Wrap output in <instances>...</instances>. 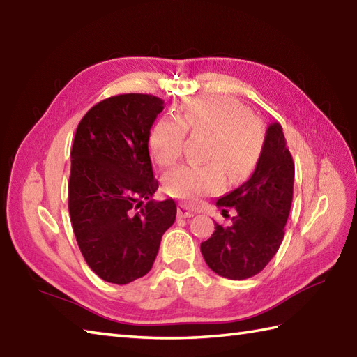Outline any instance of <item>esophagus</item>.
<instances>
[{
	"label": "esophagus",
	"instance_id": "obj_1",
	"mask_svg": "<svg viewBox=\"0 0 357 357\" xmlns=\"http://www.w3.org/2000/svg\"><path fill=\"white\" fill-rule=\"evenodd\" d=\"M195 215V211L189 208L186 204H180L178 206V217L180 218H189V217H194Z\"/></svg>",
	"mask_w": 357,
	"mask_h": 357
}]
</instances>
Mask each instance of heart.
<instances>
[{"instance_id":"1","label":"heart","mask_w":357,"mask_h":357,"mask_svg":"<svg viewBox=\"0 0 357 357\" xmlns=\"http://www.w3.org/2000/svg\"><path fill=\"white\" fill-rule=\"evenodd\" d=\"M185 132L208 134L204 158L209 163H186L163 177L169 195L185 202L221 191L226 174L238 180L253 169L264 145V130L241 102L229 96H202L188 100L171 117L151 130L149 151L160 168L176 163L185 145Z\"/></svg>"}]
</instances>
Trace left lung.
Masks as SVG:
<instances>
[{
	"label": "left lung",
	"instance_id": "1",
	"mask_svg": "<svg viewBox=\"0 0 357 357\" xmlns=\"http://www.w3.org/2000/svg\"><path fill=\"white\" fill-rule=\"evenodd\" d=\"M295 163L286 146L282 126H267L263 151L250 178L217 200L223 211L235 209L231 226L215 223L202 255L211 271L229 280L259 273L278 252L284 238L291 199Z\"/></svg>",
	"mask_w": 357,
	"mask_h": 357
}]
</instances>
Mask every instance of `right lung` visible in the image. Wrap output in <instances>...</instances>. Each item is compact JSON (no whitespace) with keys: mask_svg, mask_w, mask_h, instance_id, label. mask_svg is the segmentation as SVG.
Here are the masks:
<instances>
[{"mask_svg":"<svg viewBox=\"0 0 357 357\" xmlns=\"http://www.w3.org/2000/svg\"><path fill=\"white\" fill-rule=\"evenodd\" d=\"M163 107L160 98L140 93L102 100L79 122L70 153L68 212L77 245L99 278L119 286L151 271L176 221V202L153 200L158 181L148 139Z\"/></svg>","mask_w":357,"mask_h":357,"instance_id":"obj_1","label":"right lung"}]
</instances>
